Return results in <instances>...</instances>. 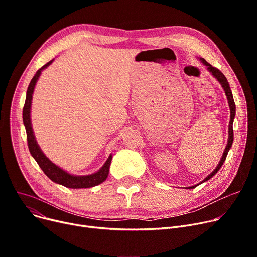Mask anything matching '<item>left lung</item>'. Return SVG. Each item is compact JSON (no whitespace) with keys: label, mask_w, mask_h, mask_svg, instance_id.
Listing matches in <instances>:
<instances>
[{"label":"left lung","mask_w":257,"mask_h":257,"mask_svg":"<svg viewBox=\"0 0 257 257\" xmlns=\"http://www.w3.org/2000/svg\"><path fill=\"white\" fill-rule=\"evenodd\" d=\"M200 60H201V62L203 63L204 65H206L207 66V70L213 75V77L217 79L219 82L221 83V85H222V87L224 88V90H225V93H226V97H227V100H228V104H229V108H230V123H229V133H228V136H229V139H228V143H227V146H226V148H225V151H224V153H223V156H222V158H221V161L219 163V165H218V167L215 168L214 170H213V172L212 173H210L208 176L202 181V182H200L199 184H201V183H203V182H205V181H207V180H209L213 175H215L218 173V171L221 169V167H222V165L224 164V161H225V159H226V157H227V154H228V152H229V150H230V148H231V146H232V143H233V119H234V116H235V104H234V100H233V97H232V92H231V89H230V86H229V83H228V81H227V79H226V77L224 76V74L220 71V70H218L217 67H213L211 64H209L204 58H200ZM199 184H196V185H193V186H190V187H186V188H188V190H191V188H195L196 186H198Z\"/></svg>","instance_id":"1"}]
</instances>
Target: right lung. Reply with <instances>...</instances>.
I'll return each instance as SVG.
<instances>
[{
	"label": "right lung",
	"mask_w": 257,
	"mask_h": 257,
	"mask_svg": "<svg viewBox=\"0 0 257 257\" xmlns=\"http://www.w3.org/2000/svg\"><path fill=\"white\" fill-rule=\"evenodd\" d=\"M52 62L53 60L49 61L44 66L40 67L34 75V77L32 78L31 82L28 86V89H27L26 101L23 108V121L27 132V142H28L29 151L33 156V158L36 160V163L38 164L40 169H42L47 176L55 183L61 184L69 188H88V187L96 186L106 180L108 173H109V167L112 159L111 155H109L104 166L97 173L87 175V176H75V175H71L67 172L63 171L62 169H60L59 167H57L56 165H54L52 161L43 153V151L40 150V148L37 145V142L35 140L33 129L31 126V118H30L32 94L34 91L35 84L40 76V73H42V71L45 70L46 67L49 66Z\"/></svg>",
	"instance_id": "right-lung-1"
}]
</instances>
